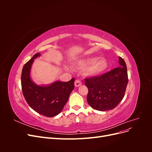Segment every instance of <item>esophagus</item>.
I'll list each match as a JSON object with an SVG mask.
<instances>
[{
    "instance_id": "obj_1",
    "label": "esophagus",
    "mask_w": 152,
    "mask_h": 152,
    "mask_svg": "<svg viewBox=\"0 0 152 152\" xmlns=\"http://www.w3.org/2000/svg\"><path fill=\"white\" fill-rule=\"evenodd\" d=\"M82 85V82L79 80H75V87H79Z\"/></svg>"
}]
</instances>
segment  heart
Segmentation results:
<instances>
[{"mask_svg": "<svg viewBox=\"0 0 152 152\" xmlns=\"http://www.w3.org/2000/svg\"><path fill=\"white\" fill-rule=\"evenodd\" d=\"M109 66L108 60L104 58L90 56L80 59L75 64V68L80 70H87V73L93 76L103 73Z\"/></svg>", "mask_w": 152, "mask_h": 152, "instance_id": "1", "label": "heart"}]
</instances>
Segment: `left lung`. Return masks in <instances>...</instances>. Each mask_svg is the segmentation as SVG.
<instances>
[{
  "label": "left lung",
  "instance_id": "left-lung-1",
  "mask_svg": "<svg viewBox=\"0 0 152 152\" xmlns=\"http://www.w3.org/2000/svg\"><path fill=\"white\" fill-rule=\"evenodd\" d=\"M118 63L119 67L101 76L85 79L89 90L87 101L93 108L103 112L112 110L124 98L128 83L127 66L121 57Z\"/></svg>",
  "mask_w": 152,
  "mask_h": 152
}]
</instances>
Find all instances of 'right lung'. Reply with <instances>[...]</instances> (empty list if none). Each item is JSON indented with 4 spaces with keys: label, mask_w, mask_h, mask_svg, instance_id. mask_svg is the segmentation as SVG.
Segmentation results:
<instances>
[{
    "label": "right lung",
    "mask_w": 152,
    "mask_h": 152,
    "mask_svg": "<svg viewBox=\"0 0 152 152\" xmlns=\"http://www.w3.org/2000/svg\"><path fill=\"white\" fill-rule=\"evenodd\" d=\"M36 53L23 68L21 87L27 103L36 112L48 117L60 113L74 89L75 79L68 82L55 81L48 85L36 84L30 77L31 65L34 59L40 56Z\"/></svg>",
    "instance_id": "add662e5"
}]
</instances>
